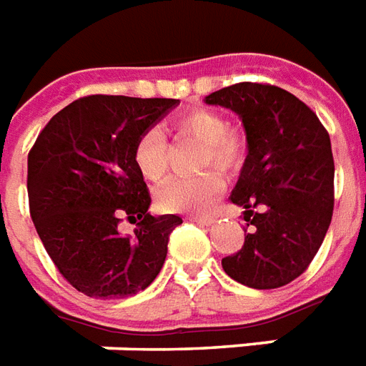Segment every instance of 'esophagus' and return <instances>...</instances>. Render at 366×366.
I'll return each mask as SVG.
<instances>
[{"instance_id":"1","label":"esophagus","mask_w":366,"mask_h":366,"mask_svg":"<svg viewBox=\"0 0 366 366\" xmlns=\"http://www.w3.org/2000/svg\"><path fill=\"white\" fill-rule=\"evenodd\" d=\"M190 221L209 227V224L215 223V217H213V215H190Z\"/></svg>"}]
</instances>
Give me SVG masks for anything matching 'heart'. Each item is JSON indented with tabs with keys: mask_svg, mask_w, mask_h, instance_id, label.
<instances>
[{
	"mask_svg": "<svg viewBox=\"0 0 366 366\" xmlns=\"http://www.w3.org/2000/svg\"><path fill=\"white\" fill-rule=\"evenodd\" d=\"M170 129L180 137H190L202 143L199 169L215 167L219 172L229 174L237 170L246 153L244 135L229 128L223 114L207 108H196L176 116ZM135 167L149 180H161L167 172V142L161 129H145L134 147ZM223 190V180L217 172L205 170L196 176L172 178L161 186L157 194L159 205L167 213H197L205 211Z\"/></svg>",
	"mask_w": 366,
	"mask_h": 366,
	"instance_id": "b5f03b06",
	"label": "heart"
}]
</instances>
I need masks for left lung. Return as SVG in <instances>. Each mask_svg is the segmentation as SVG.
I'll list each match as a JSON object with an SVG mask.
<instances>
[{"mask_svg":"<svg viewBox=\"0 0 366 366\" xmlns=\"http://www.w3.org/2000/svg\"><path fill=\"white\" fill-rule=\"evenodd\" d=\"M242 120L248 155L231 202L244 213V246L224 273L252 289H277L312 262L334 213V157L318 116L285 89L237 83L205 97Z\"/></svg>","mask_w":366,"mask_h":366,"instance_id":"8db88e82","label":"left lung"}]
</instances>
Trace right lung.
Masks as SVG:
<instances>
[{"label":"right lung","mask_w":366,"mask_h":366,"mask_svg":"<svg viewBox=\"0 0 366 366\" xmlns=\"http://www.w3.org/2000/svg\"><path fill=\"white\" fill-rule=\"evenodd\" d=\"M178 102L85 97L59 110L29 153L32 223L59 273L86 297H132L161 272L182 217L149 213L134 147ZM122 214L138 223L132 235L117 229Z\"/></svg>","instance_id":"1"}]
</instances>
